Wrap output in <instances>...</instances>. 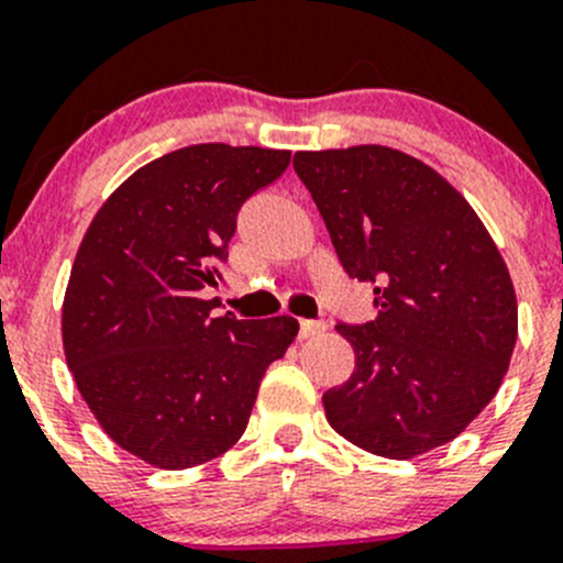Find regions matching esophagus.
<instances>
[{"mask_svg": "<svg viewBox=\"0 0 563 563\" xmlns=\"http://www.w3.org/2000/svg\"><path fill=\"white\" fill-rule=\"evenodd\" d=\"M327 330L324 321H299V338H316Z\"/></svg>", "mask_w": 563, "mask_h": 563, "instance_id": "obj_1", "label": "esophagus"}]
</instances>
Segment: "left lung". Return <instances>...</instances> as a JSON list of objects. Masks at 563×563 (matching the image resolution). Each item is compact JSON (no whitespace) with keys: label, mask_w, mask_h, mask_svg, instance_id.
<instances>
[{"label":"left lung","mask_w":563,"mask_h":563,"mask_svg":"<svg viewBox=\"0 0 563 563\" xmlns=\"http://www.w3.org/2000/svg\"><path fill=\"white\" fill-rule=\"evenodd\" d=\"M294 170L343 269L376 286V319L335 327L354 371L321 398L330 427L385 460L451 443L495 398L517 343L493 236L438 170L396 148L299 151Z\"/></svg>","instance_id":"8db88e82"}]
</instances>
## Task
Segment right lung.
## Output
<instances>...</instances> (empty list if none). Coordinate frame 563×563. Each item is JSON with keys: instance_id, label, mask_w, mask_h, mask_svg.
<instances>
[{"instance_id": "obj_1", "label": "right lung", "mask_w": 563, "mask_h": 563, "mask_svg": "<svg viewBox=\"0 0 563 563\" xmlns=\"http://www.w3.org/2000/svg\"><path fill=\"white\" fill-rule=\"evenodd\" d=\"M291 151L203 143L125 178L92 217L63 299V349L112 443L162 471L225 454L247 429L291 316H211L247 198L286 173Z\"/></svg>"}]
</instances>
